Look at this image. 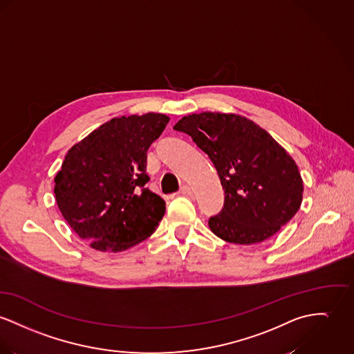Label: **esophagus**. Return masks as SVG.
I'll use <instances>...</instances> for the list:
<instances>
[{
    "label": "esophagus",
    "instance_id": "34e87169",
    "mask_svg": "<svg viewBox=\"0 0 354 354\" xmlns=\"http://www.w3.org/2000/svg\"><path fill=\"white\" fill-rule=\"evenodd\" d=\"M179 194L180 195H186V196H192V190H191V187H189L187 185H185V186H182L180 187V191H179Z\"/></svg>",
    "mask_w": 354,
    "mask_h": 354
}]
</instances>
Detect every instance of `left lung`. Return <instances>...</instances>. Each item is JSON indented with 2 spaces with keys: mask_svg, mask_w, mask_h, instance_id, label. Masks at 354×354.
Returning a JSON list of instances; mask_svg holds the SVG:
<instances>
[{
  "mask_svg": "<svg viewBox=\"0 0 354 354\" xmlns=\"http://www.w3.org/2000/svg\"><path fill=\"white\" fill-rule=\"evenodd\" d=\"M175 131L187 133L217 169L225 202L209 227L232 244L261 243L298 213L303 180L290 153L266 129L233 113H194Z\"/></svg>",
  "mask_w": 354,
  "mask_h": 354,
  "instance_id": "1",
  "label": "left lung"
}]
</instances>
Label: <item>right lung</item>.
Instances as JSON below:
<instances>
[{
  "mask_svg": "<svg viewBox=\"0 0 354 354\" xmlns=\"http://www.w3.org/2000/svg\"><path fill=\"white\" fill-rule=\"evenodd\" d=\"M168 121L160 113L115 117L68 149L55 176V199L93 249L122 252L156 230L165 202L145 187L147 151Z\"/></svg>",
  "mask_w": 354,
  "mask_h": 354,
  "instance_id": "right-lung-1",
  "label": "right lung"
}]
</instances>
